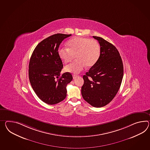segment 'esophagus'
Here are the masks:
<instances>
[{
    "label": "esophagus",
    "instance_id": "1",
    "mask_svg": "<svg viewBox=\"0 0 150 150\" xmlns=\"http://www.w3.org/2000/svg\"><path fill=\"white\" fill-rule=\"evenodd\" d=\"M73 77L74 79H75L77 77V75H73Z\"/></svg>",
    "mask_w": 150,
    "mask_h": 150
}]
</instances>
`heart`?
<instances>
[{"mask_svg": "<svg viewBox=\"0 0 150 150\" xmlns=\"http://www.w3.org/2000/svg\"><path fill=\"white\" fill-rule=\"evenodd\" d=\"M68 48H61L58 50L59 56L63 62H71L75 55L76 60L67 65L65 70L71 73L79 74L86 66H94L99 59L100 48L97 41L88 38L77 37L67 42Z\"/></svg>", "mask_w": 150, "mask_h": 150, "instance_id": "1", "label": "heart"}]
</instances>
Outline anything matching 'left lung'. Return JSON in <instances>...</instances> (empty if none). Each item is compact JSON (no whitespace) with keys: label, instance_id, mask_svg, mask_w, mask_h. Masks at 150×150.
<instances>
[{"label":"left lung","instance_id":"8db88e82","mask_svg":"<svg viewBox=\"0 0 150 150\" xmlns=\"http://www.w3.org/2000/svg\"><path fill=\"white\" fill-rule=\"evenodd\" d=\"M100 45L97 62L83 75L81 94L86 101L94 107L108 104L120 87L124 67L120 54L115 46L101 37L93 36Z\"/></svg>","mask_w":150,"mask_h":150}]
</instances>
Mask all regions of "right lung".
Returning a JSON list of instances; mask_svg holds the SVG:
<instances>
[{
  "instance_id": "add662e5",
  "label": "right lung",
  "mask_w": 150,
  "mask_h": 150,
  "mask_svg": "<svg viewBox=\"0 0 150 150\" xmlns=\"http://www.w3.org/2000/svg\"><path fill=\"white\" fill-rule=\"evenodd\" d=\"M71 35L57 33L44 39L37 45L30 59L29 77L33 91L40 99L49 105L63 101L67 96V85L73 80L67 72L61 75L62 60L59 46Z\"/></svg>"
}]
</instances>
